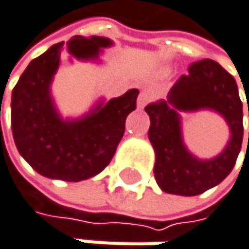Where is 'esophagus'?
Wrapping results in <instances>:
<instances>
[{
	"instance_id": "obj_1",
	"label": "esophagus",
	"mask_w": 249,
	"mask_h": 249,
	"mask_svg": "<svg viewBox=\"0 0 249 249\" xmlns=\"http://www.w3.org/2000/svg\"><path fill=\"white\" fill-rule=\"evenodd\" d=\"M151 98H152V94L149 91H142L139 94V98H137V107L139 109H143L151 101Z\"/></svg>"
}]
</instances>
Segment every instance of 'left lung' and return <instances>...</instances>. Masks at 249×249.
I'll return each instance as SVG.
<instances>
[{
	"label": "left lung",
	"instance_id": "obj_1",
	"mask_svg": "<svg viewBox=\"0 0 249 249\" xmlns=\"http://www.w3.org/2000/svg\"><path fill=\"white\" fill-rule=\"evenodd\" d=\"M198 110H212L223 116L231 131L228 145L213 159L196 157L183 142L180 113ZM145 110L151 119L148 137L155 151L154 175L162 191L197 196L230 175L242 148L244 110L234 77L218 62H194L188 74L173 85L166 100L148 104Z\"/></svg>",
	"mask_w": 249,
	"mask_h": 249
}]
</instances>
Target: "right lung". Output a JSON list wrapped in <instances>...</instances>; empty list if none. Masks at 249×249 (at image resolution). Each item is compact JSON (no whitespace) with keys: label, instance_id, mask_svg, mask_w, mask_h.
I'll return each instance as SVG.
<instances>
[{"label":"right lung","instance_id":"obj_1","mask_svg":"<svg viewBox=\"0 0 249 249\" xmlns=\"http://www.w3.org/2000/svg\"><path fill=\"white\" fill-rule=\"evenodd\" d=\"M110 46L107 37L74 36L65 49L79 61H100ZM62 49L64 43L53 44L19 77L12 92V131L19 154L37 173L79 182L98 175L113 158L139 89L109 101L100 98L80 118H62L51 92Z\"/></svg>","mask_w":249,"mask_h":249}]
</instances>
